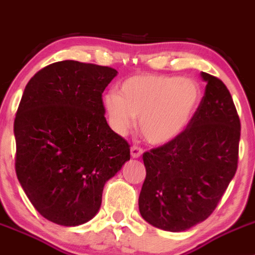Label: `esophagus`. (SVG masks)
<instances>
[{"label": "esophagus", "mask_w": 255, "mask_h": 255, "mask_svg": "<svg viewBox=\"0 0 255 255\" xmlns=\"http://www.w3.org/2000/svg\"><path fill=\"white\" fill-rule=\"evenodd\" d=\"M143 153V149L140 147H138V145H132L130 147V155H132L133 158H139L140 155H142Z\"/></svg>", "instance_id": "esophagus-1"}]
</instances>
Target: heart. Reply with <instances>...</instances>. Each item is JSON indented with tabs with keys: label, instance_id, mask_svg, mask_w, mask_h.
<instances>
[{
	"label": "heart",
	"instance_id": "b5f03b06",
	"mask_svg": "<svg viewBox=\"0 0 255 255\" xmlns=\"http://www.w3.org/2000/svg\"><path fill=\"white\" fill-rule=\"evenodd\" d=\"M202 97L201 86L190 78L139 75L127 78L120 95L108 93L105 107L116 133L126 134L139 117L143 137L160 145L177 139L189 127Z\"/></svg>",
	"mask_w": 255,
	"mask_h": 255
}]
</instances>
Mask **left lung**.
I'll use <instances>...</instances> for the list:
<instances>
[{
    "mask_svg": "<svg viewBox=\"0 0 255 255\" xmlns=\"http://www.w3.org/2000/svg\"><path fill=\"white\" fill-rule=\"evenodd\" d=\"M201 106L177 139L143 153L140 216L152 226L182 232L214 212L238 168L241 121L228 88L202 72Z\"/></svg>",
    "mask_w": 255,
    "mask_h": 255,
    "instance_id": "1",
    "label": "left lung"
}]
</instances>
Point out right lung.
<instances>
[{"instance_id":"right-lung-1","label":"right lung","mask_w":255,"mask_h":255,"mask_svg":"<svg viewBox=\"0 0 255 255\" xmlns=\"http://www.w3.org/2000/svg\"><path fill=\"white\" fill-rule=\"evenodd\" d=\"M117 71L61 61L27 83L16 118V174L32 206L65 227L97 214L105 183L130 158L127 140L111 129L102 93Z\"/></svg>"}]
</instances>
